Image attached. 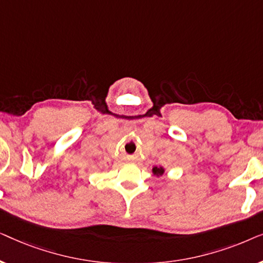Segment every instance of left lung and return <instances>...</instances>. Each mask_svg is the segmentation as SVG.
Masks as SVG:
<instances>
[{"mask_svg":"<svg viewBox=\"0 0 263 263\" xmlns=\"http://www.w3.org/2000/svg\"><path fill=\"white\" fill-rule=\"evenodd\" d=\"M153 172H154V175H157V176H161L164 174V168L163 167H153Z\"/></svg>","mask_w":263,"mask_h":263,"instance_id":"8db88e82","label":"left lung"}]
</instances>
